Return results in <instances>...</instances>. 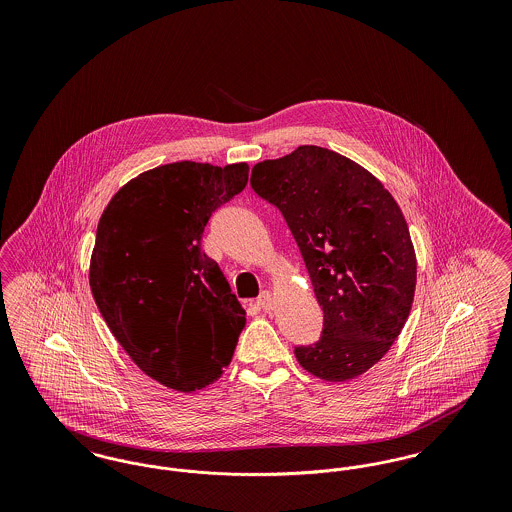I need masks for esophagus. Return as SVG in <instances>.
<instances>
[{
    "label": "esophagus",
    "instance_id": "34e87169",
    "mask_svg": "<svg viewBox=\"0 0 512 512\" xmlns=\"http://www.w3.org/2000/svg\"><path fill=\"white\" fill-rule=\"evenodd\" d=\"M257 305H259V309H263L265 313H270V311L274 309V297H272V293H261V295L257 297Z\"/></svg>",
    "mask_w": 512,
    "mask_h": 512
}]
</instances>
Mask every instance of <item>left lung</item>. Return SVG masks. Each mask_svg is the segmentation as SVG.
<instances>
[{"label": "left lung", "mask_w": 512, "mask_h": 512, "mask_svg": "<svg viewBox=\"0 0 512 512\" xmlns=\"http://www.w3.org/2000/svg\"><path fill=\"white\" fill-rule=\"evenodd\" d=\"M251 188L292 230L324 313L320 340L295 347L299 365L326 382L361 376L413 305L416 255L399 205L361 165L318 146L257 163Z\"/></svg>", "instance_id": "left-lung-1"}]
</instances>
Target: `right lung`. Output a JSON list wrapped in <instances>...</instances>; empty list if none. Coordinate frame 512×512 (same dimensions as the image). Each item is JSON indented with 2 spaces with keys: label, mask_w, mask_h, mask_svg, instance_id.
<instances>
[{
  "label": "right lung",
  "mask_w": 512,
  "mask_h": 512,
  "mask_svg": "<svg viewBox=\"0 0 512 512\" xmlns=\"http://www.w3.org/2000/svg\"><path fill=\"white\" fill-rule=\"evenodd\" d=\"M247 172V163L163 165L124 184L99 219L90 261L99 313L140 370L171 390L219 380L244 330L245 311L201 238Z\"/></svg>",
  "instance_id": "add662e5"
}]
</instances>
